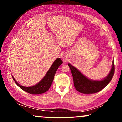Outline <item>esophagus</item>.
Instances as JSON below:
<instances>
[{
	"instance_id": "34e87169",
	"label": "esophagus",
	"mask_w": 122,
	"mask_h": 122,
	"mask_svg": "<svg viewBox=\"0 0 122 122\" xmlns=\"http://www.w3.org/2000/svg\"><path fill=\"white\" fill-rule=\"evenodd\" d=\"M62 59L64 60H66V58L65 57H62Z\"/></svg>"
}]
</instances>
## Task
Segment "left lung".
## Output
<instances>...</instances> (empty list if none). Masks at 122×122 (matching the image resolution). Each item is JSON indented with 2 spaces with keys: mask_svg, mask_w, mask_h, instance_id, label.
<instances>
[{
  "mask_svg": "<svg viewBox=\"0 0 122 122\" xmlns=\"http://www.w3.org/2000/svg\"><path fill=\"white\" fill-rule=\"evenodd\" d=\"M68 65L73 76L74 86L78 92L83 94H94L102 90L110 82L115 71V67L113 61H112V67L108 75L103 79L94 80L90 79L83 75L79 70L71 63Z\"/></svg>",
  "mask_w": 122,
  "mask_h": 122,
  "instance_id": "8db88e82",
  "label": "left lung"
}]
</instances>
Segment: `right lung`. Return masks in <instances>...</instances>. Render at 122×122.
I'll return each instance as SVG.
<instances>
[{
  "label": "right lung",
  "mask_w": 122,
  "mask_h": 122,
  "mask_svg": "<svg viewBox=\"0 0 122 122\" xmlns=\"http://www.w3.org/2000/svg\"><path fill=\"white\" fill-rule=\"evenodd\" d=\"M62 63V61L61 60V59L60 58H59V57L57 58L54 61L50 68L47 71L46 75L42 78V80L39 81L38 83L32 86H24L20 85L16 81L13 75H12V76L15 83L17 84V86L25 92H28L29 94L33 95L43 94L46 92L47 91H48L49 88L51 87L55 74L56 73L57 69H58L59 66Z\"/></svg>",
  "instance_id": "1"
}]
</instances>
